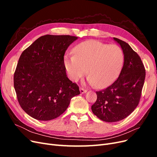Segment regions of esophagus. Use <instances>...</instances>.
Segmentation results:
<instances>
[{
  "label": "esophagus",
  "mask_w": 157,
  "mask_h": 157,
  "mask_svg": "<svg viewBox=\"0 0 157 157\" xmlns=\"http://www.w3.org/2000/svg\"><path fill=\"white\" fill-rule=\"evenodd\" d=\"M80 93H81V94H85V93L87 92V90H84L82 88H80Z\"/></svg>",
  "instance_id": "34e87169"
}]
</instances>
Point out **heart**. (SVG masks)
<instances>
[{
	"instance_id": "1",
	"label": "heart",
	"mask_w": 157,
	"mask_h": 157,
	"mask_svg": "<svg viewBox=\"0 0 157 157\" xmlns=\"http://www.w3.org/2000/svg\"><path fill=\"white\" fill-rule=\"evenodd\" d=\"M74 54L75 56L67 54L64 57V65L69 78L77 82L87 71L86 83L100 88L115 81L123 62L120 47L95 40L79 44L75 48Z\"/></svg>"
}]
</instances>
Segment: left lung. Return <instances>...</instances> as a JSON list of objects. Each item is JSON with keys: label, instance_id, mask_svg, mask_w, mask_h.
Masks as SVG:
<instances>
[{"label": "left lung", "instance_id": "8db88e82", "mask_svg": "<svg viewBox=\"0 0 157 157\" xmlns=\"http://www.w3.org/2000/svg\"><path fill=\"white\" fill-rule=\"evenodd\" d=\"M113 40L120 45L124 64L118 78L111 86L96 92L97 100L91 109L99 119L115 122L124 119L134 111L140 101L145 78V70L140 57L126 42Z\"/></svg>", "mask_w": 157, "mask_h": 157}]
</instances>
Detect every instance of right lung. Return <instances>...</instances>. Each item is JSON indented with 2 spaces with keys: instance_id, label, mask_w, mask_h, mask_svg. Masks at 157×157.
<instances>
[{
  "instance_id": "1",
  "label": "right lung",
  "mask_w": 157,
  "mask_h": 157,
  "mask_svg": "<svg viewBox=\"0 0 157 157\" xmlns=\"http://www.w3.org/2000/svg\"><path fill=\"white\" fill-rule=\"evenodd\" d=\"M78 37L42 36L22 52L13 76L20 106L35 119L48 121L67 109L79 88L68 78L64 54Z\"/></svg>"
}]
</instances>
